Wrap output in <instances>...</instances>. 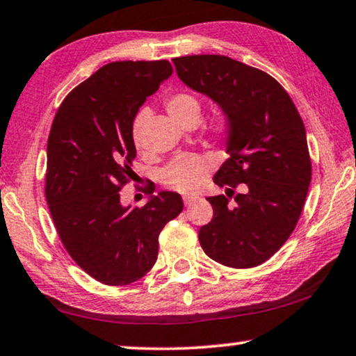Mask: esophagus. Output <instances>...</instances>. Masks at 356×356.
Here are the masks:
<instances>
[{
    "label": "esophagus",
    "instance_id": "34e87169",
    "mask_svg": "<svg viewBox=\"0 0 356 356\" xmlns=\"http://www.w3.org/2000/svg\"><path fill=\"white\" fill-rule=\"evenodd\" d=\"M196 200H198V196H195V195H185V196H184V204H185V206H190V204H193Z\"/></svg>",
    "mask_w": 356,
    "mask_h": 356
}]
</instances>
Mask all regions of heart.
<instances>
[{
  "label": "heart",
  "instance_id": "heart-1",
  "mask_svg": "<svg viewBox=\"0 0 356 356\" xmlns=\"http://www.w3.org/2000/svg\"><path fill=\"white\" fill-rule=\"evenodd\" d=\"M166 108L169 115L172 116L174 121H177L179 124H182L184 121H187L192 116H200L201 105L200 100L195 95L188 92H177L172 94L171 97L166 100ZM147 108H142L139 113L136 115L134 121H132V142L137 148H142L144 145V129L148 121ZM211 129L214 134L225 137L232 131V118L229 113H225L224 110H219L214 115V118L211 121ZM211 161L204 156L198 155H185L180 156L172 163H169L166 168L161 171V182L166 185L168 188L177 190V192L188 193L195 192L200 187L201 182L206 176V172L209 171Z\"/></svg>",
  "mask_w": 356,
  "mask_h": 356
}]
</instances>
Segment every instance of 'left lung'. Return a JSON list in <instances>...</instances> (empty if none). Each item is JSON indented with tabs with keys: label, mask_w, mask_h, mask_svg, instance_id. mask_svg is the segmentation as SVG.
<instances>
[{
	"label": "left lung",
	"mask_w": 356,
	"mask_h": 356,
	"mask_svg": "<svg viewBox=\"0 0 356 356\" xmlns=\"http://www.w3.org/2000/svg\"><path fill=\"white\" fill-rule=\"evenodd\" d=\"M185 86L229 113L230 158L214 174L227 195L241 185L230 204L209 196L212 220L201 227L203 251L216 262L251 268L284 245L299 220L312 179L305 127L296 105L267 73L225 56L172 59Z\"/></svg>",
	"instance_id": "left-lung-1"
}]
</instances>
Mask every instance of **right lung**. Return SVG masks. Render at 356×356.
Returning <instances> with one entry per match:
<instances>
[{"mask_svg":"<svg viewBox=\"0 0 356 356\" xmlns=\"http://www.w3.org/2000/svg\"><path fill=\"white\" fill-rule=\"evenodd\" d=\"M172 75L168 60L111 62L67 95L47 139L46 200L73 261L104 284L140 280L156 262L158 236L180 214L176 192L121 203L136 158L132 121Z\"/></svg>","mask_w":356,"mask_h":356,"instance_id":"right-lung-1","label":"right lung"}]
</instances>
